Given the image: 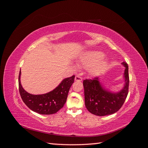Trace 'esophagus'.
Wrapping results in <instances>:
<instances>
[{
	"instance_id": "esophagus-1",
	"label": "esophagus",
	"mask_w": 148,
	"mask_h": 148,
	"mask_svg": "<svg viewBox=\"0 0 148 148\" xmlns=\"http://www.w3.org/2000/svg\"><path fill=\"white\" fill-rule=\"evenodd\" d=\"M75 80L76 82H82V78L80 77L79 76L77 75V76H76V77H75Z\"/></svg>"
}]
</instances>
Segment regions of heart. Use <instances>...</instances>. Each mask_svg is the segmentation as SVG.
<instances>
[{"label":"heart","mask_w":148,"mask_h":148,"mask_svg":"<svg viewBox=\"0 0 148 148\" xmlns=\"http://www.w3.org/2000/svg\"><path fill=\"white\" fill-rule=\"evenodd\" d=\"M104 53L101 51H91L85 52L80 56L78 65L80 66L90 67L89 71L92 75L97 74L107 64L106 60L102 59Z\"/></svg>","instance_id":"obj_1"}]
</instances>
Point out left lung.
Returning a JSON list of instances; mask_svg holds the SVG:
<instances>
[{
  "instance_id": "obj_1",
  "label": "left lung",
  "mask_w": 148,
  "mask_h": 148,
  "mask_svg": "<svg viewBox=\"0 0 148 148\" xmlns=\"http://www.w3.org/2000/svg\"><path fill=\"white\" fill-rule=\"evenodd\" d=\"M122 64L125 66V84L119 92H113L106 89L97 77L84 80L85 106L89 112L98 116H105L115 113L122 107L128 95L129 86L128 66L125 62Z\"/></svg>"
}]
</instances>
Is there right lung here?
Masks as SVG:
<instances>
[{
	"label": "right lung",
	"mask_w": 148,
	"mask_h": 148,
	"mask_svg": "<svg viewBox=\"0 0 148 148\" xmlns=\"http://www.w3.org/2000/svg\"><path fill=\"white\" fill-rule=\"evenodd\" d=\"M20 77L21 70L19 73L18 84L22 100L31 110L42 115L55 114L64 107L70 88L75 79V75L65 78L53 90L43 95H34L26 92L23 88Z\"/></svg>",
	"instance_id": "add662e5"
}]
</instances>
